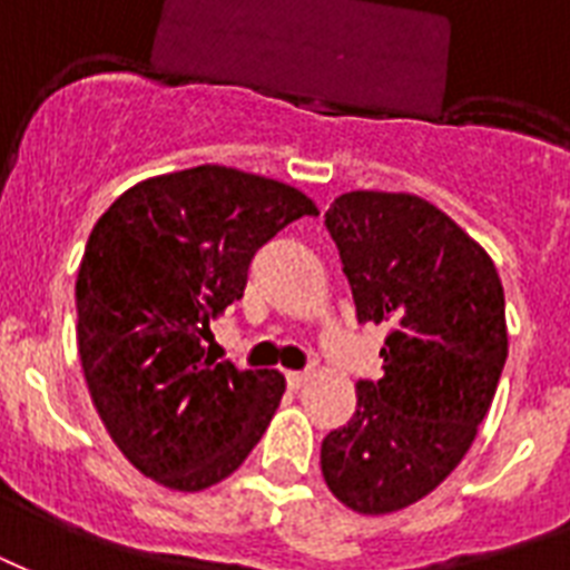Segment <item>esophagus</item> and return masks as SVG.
<instances>
[{"label":"esophagus","instance_id":"esophagus-1","mask_svg":"<svg viewBox=\"0 0 570 570\" xmlns=\"http://www.w3.org/2000/svg\"><path fill=\"white\" fill-rule=\"evenodd\" d=\"M311 379H313V373H286V384H289L293 390L304 387V384H307Z\"/></svg>","mask_w":570,"mask_h":570}]
</instances>
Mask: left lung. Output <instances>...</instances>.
Listing matches in <instances>:
<instances>
[{
  "label": "left lung",
  "instance_id": "1",
  "mask_svg": "<svg viewBox=\"0 0 570 570\" xmlns=\"http://www.w3.org/2000/svg\"><path fill=\"white\" fill-rule=\"evenodd\" d=\"M357 322L390 325L379 381L322 441V476L361 514L399 512L459 468L509 355L503 284L450 215L402 191H348L325 213Z\"/></svg>",
  "mask_w": 570,
  "mask_h": 570
}]
</instances>
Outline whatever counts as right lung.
<instances>
[{
    "instance_id": "add662e5",
    "label": "right lung",
    "mask_w": 570,
    "mask_h": 570,
    "mask_svg": "<svg viewBox=\"0 0 570 570\" xmlns=\"http://www.w3.org/2000/svg\"><path fill=\"white\" fill-rule=\"evenodd\" d=\"M302 215L293 186L197 165L127 189L94 224L76 277L79 357L111 441L145 476L204 491L248 459L286 381L206 352L254 254Z\"/></svg>"
}]
</instances>
